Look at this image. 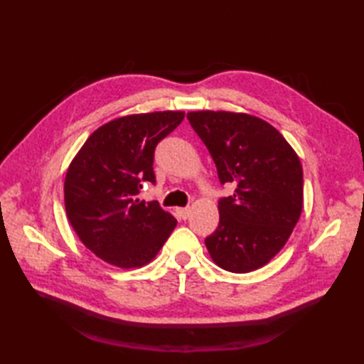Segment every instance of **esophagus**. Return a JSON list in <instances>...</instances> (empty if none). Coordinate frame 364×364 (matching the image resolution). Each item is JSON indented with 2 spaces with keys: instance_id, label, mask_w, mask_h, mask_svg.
I'll return each instance as SVG.
<instances>
[{
  "instance_id": "34e87169",
  "label": "esophagus",
  "mask_w": 364,
  "mask_h": 364,
  "mask_svg": "<svg viewBox=\"0 0 364 364\" xmlns=\"http://www.w3.org/2000/svg\"><path fill=\"white\" fill-rule=\"evenodd\" d=\"M176 214H178V218H180V219L186 220L189 215H191V210H189V208H178Z\"/></svg>"
}]
</instances>
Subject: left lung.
<instances>
[{
	"label": "left lung",
	"instance_id": "1",
	"mask_svg": "<svg viewBox=\"0 0 364 364\" xmlns=\"http://www.w3.org/2000/svg\"><path fill=\"white\" fill-rule=\"evenodd\" d=\"M188 120L213 156L220 184H236L219 200V225L205 239L219 267L245 274L283 249L304 206L297 153L267 122L227 111L189 112Z\"/></svg>",
	"mask_w": 364,
	"mask_h": 364
}]
</instances>
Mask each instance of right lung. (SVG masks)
Returning <instances> with one entry per match:
<instances>
[{"instance_id":"right-lung-1","label":"right lung","mask_w":364,"mask_h":364,"mask_svg":"<svg viewBox=\"0 0 364 364\" xmlns=\"http://www.w3.org/2000/svg\"><path fill=\"white\" fill-rule=\"evenodd\" d=\"M181 111L134 114L100 127L72 161L64 183L70 225L87 249L117 267L150 262L176 219L139 192L156 183V145L180 125Z\"/></svg>"}]
</instances>
